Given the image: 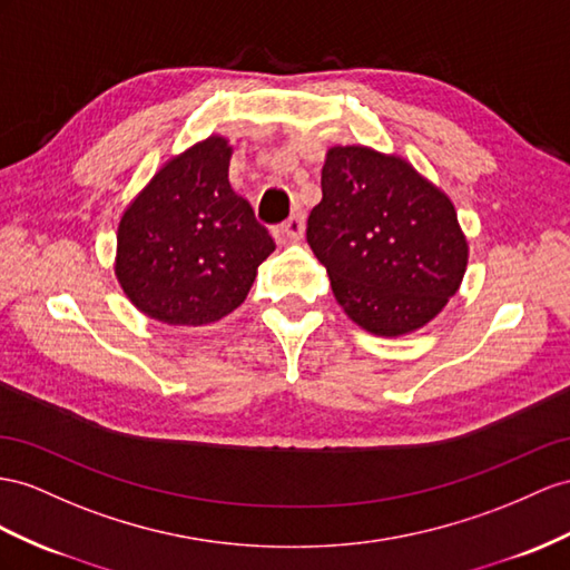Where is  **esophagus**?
Masks as SVG:
<instances>
[{
  "instance_id": "obj_1",
  "label": "esophagus",
  "mask_w": 570,
  "mask_h": 570,
  "mask_svg": "<svg viewBox=\"0 0 570 570\" xmlns=\"http://www.w3.org/2000/svg\"><path fill=\"white\" fill-rule=\"evenodd\" d=\"M303 230H305L303 214H294L288 216L282 226L274 228V238L279 243H296L303 238Z\"/></svg>"
}]
</instances>
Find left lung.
<instances>
[{
  "label": "left lung",
  "mask_w": 570,
  "mask_h": 570,
  "mask_svg": "<svg viewBox=\"0 0 570 570\" xmlns=\"http://www.w3.org/2000/svg\"><path fill=\"white\" fill-rule=\"evenodd\" d=\"M320 183L305 238L344 313L375 337L429 325L470 257L455 204L406 158L361 144L332 146Z\"/></svg>",
  "instance_id": "1"
}]
</instances>
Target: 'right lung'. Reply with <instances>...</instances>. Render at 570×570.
Listing matches in <instances>:
<instances>
[{"instance_id": "add662e5", "label": "right lung", "mask_w": 570, "mask_h": 570, "mask_svg": "<svg viewBox=\"0 0 570 570\" xmlns=\"http://www.w3.org/2000/svg\"><path fill=\"white\" fill-rule=\"evenodd\" d=\"M233 146L212 135L168 158L127 204L115 276L129 303L173 327H202L245 301L274 253L269 230L233 193Z\"/></svg>"}]
</instances>
